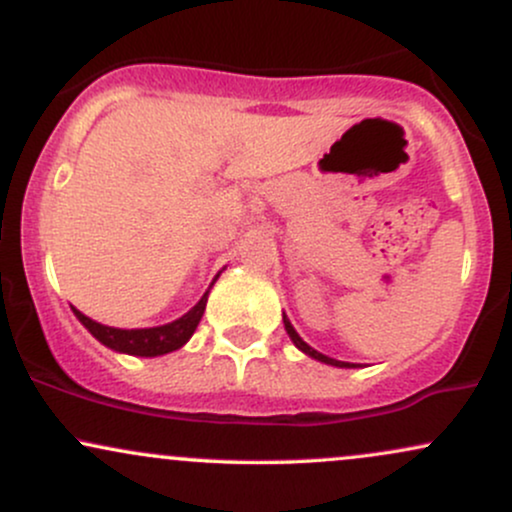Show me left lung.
Here are the masks:
<instances>
[{
    "label": "left lung",
    "instance_id": "8db88e82",
    "mask_svg": "<svg viewBox=\"0 0 512 512\" xmlns=\"http://www.w3.org/2000/svg\"><path fill=\"white\" fill-rule=\"evenodd\" d=\"M284 327H286V332H289V337H291V342L296 344V349H301L305 356H310V358H315V361H320V363H327V366H337V368H354L356 363H346V361H337V358H330V356H325V354H320V351H315L313 346H308L301 339V334H298L296 330H293V325L289 322V317L284 315Z\"/></svg>",
    "mask_w": 512,
    "mask_h": 512
}]
</instances>
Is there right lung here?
Listing matches in <instances>:
<instances>
[{
  "label": "right lung",
  "instance_id": "add662e5",
  "mask_svg": "<svg viewBox=\"0 0 512 512\" xmlns=\"http://www.w3.org/2000/svg\"><path fill=\"white\" fill-rule=\"evenodd\" d=\"M216 279H219V274H216ZM214 281H211L209 289L204 291V296L199 298V303L195 305V308L187 310V313L178 317V320L168 322V325H161V327H144V330H120V327H108V325H101V322L91 320V317H86L81 310H76V308H72V310H74V315L79 317L81 325H84L86 330L98 339V342H101L103 346H108V349L117 351V354L146 356V358L163 356V354H170V351L180 349L182 344L190 342V337L197 330L199 320H202L204 308H207V298H209L211 286H214Z\"/></svg>",
  "mask_w": 512,
  "mask_h": 512
}]
</instances>
